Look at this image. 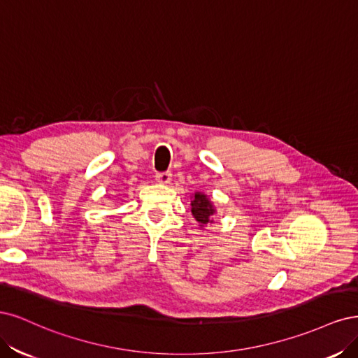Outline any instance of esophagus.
<instances>
[{"mask_svg": "<svg viewBox=\"0 0 358 358\" xmlns=\"http://www.w3.org/2000/svg\"><path fill=\"white\" fill-rule=\"evenodd\" d=\"M171 172H157L156 181L160 184H169L171 182Z\"/></svg>", "mask_w": 358, "mask_h": 358, "instance_id": "1", "label": "esophagus"}]
</instances>
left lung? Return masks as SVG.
I'll use <instances>...</instances> for the list:
<instances>
[{
  "mask_svg": "<svg viewBox=\"0 0 358 358\" xmlns=\"http://www.w3.org/2000/svg\"><path fill=\"white\" fill-rule=\"evenodd\" d=\"M192 214L196 218V222L201 224L213 222L211 215L214 214V208L205 194L194 193V199L192 201Z\"/></svg>",
  "mask_w": 358,
  "mask_h": 358,
  "instance_id": "obj_1",
  "label": "left lung"
}]
</instances>
